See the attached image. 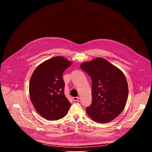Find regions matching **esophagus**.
<instances>
[{
    "instance_id": "esophagus-1",
    "label": "esophagus",
    "mask_w": 152,
    "mask_h": 152,
    "mask_svg": "<svg viewBox=\"0 0 152 152\" xmlns=\"http://www.w3.org/2000/svg\"><path fill=\"white\" fill-rule=\"evenodd\" d=\"M79 99V97H74L73 98V101H75V102L78 101Z\"/></svg>"
}]
</instances>
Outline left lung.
Here are the masks:
<instances>
[{
	"label": "left lung",
	"instance_id": "8db88e82",
	"mask_svg": "<svg viewBox=\"0 0 152 152\" xmlns=\"http://www.w3.org/2000/svg\"><path fill=\"white\" fill-rule=\"evenodd\" d=\"M92 80V103L86 111L97 122L112 121L123 111L128 97L125 76L105 59L95 58L80 65Z\"/></svg>",
	"mask_w": 152,
	"mask_h": 152
}]
</instances>
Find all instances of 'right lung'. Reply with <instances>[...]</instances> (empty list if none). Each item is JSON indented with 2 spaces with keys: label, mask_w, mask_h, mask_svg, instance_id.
Listing matches in <instances>:
<instances>
[{
  "label": "right lung",
  "mask_w": 152,
  "mask_h": 152,
  "mask_svg": "<svg viewBox=\"0 0 152 152\" xmlns=\"http://www.w3.org/2000/svg\"><path fill=\"white\" fill-rule=\"evenodd\" d=\"M72 62L56 56L42 62L34 70L29 83V95L37 112L49 120L67 114L70 103L64 94L63 72Z\"/></svg>",
  "instance_id": "right-lung-1"
}]
</instances>
